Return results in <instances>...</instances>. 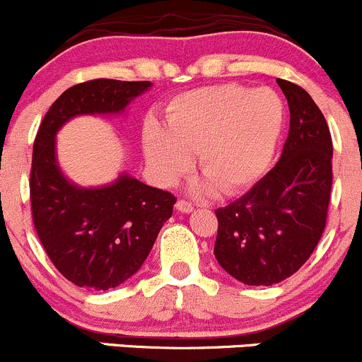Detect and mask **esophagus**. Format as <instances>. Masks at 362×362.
<instances>
[{"instance_id":"34e87169","label":"esophagus","mask_w":362,"mask_h":362,"mask_svg":"<svg viewBox=\"0 0 362 362\" xmlns=\"http://www.w3.org/2000/svg\"><path fill=\"white\" fill-rule=\"evenodd\" d=\"M176 209H177V211H180V212L188 214V212H192V211H193V205L189 204L188 200H182V198H181V200H177Z\"/></svg>"}]
</instances>
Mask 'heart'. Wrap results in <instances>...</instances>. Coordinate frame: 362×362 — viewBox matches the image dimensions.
<instances>
[{"mask_svg":"<svg viewBox=\"0 0 362 362\" xmlns=\"http://www.w3.org/2000/svg\"><path fill=\"white\" fill-rule=\"evenodd\" d=\"M285 122V107L269 88L250 91L219 84L174 96L165 129L155 120L143 127V150L158 181L173 182L197 153L198 173L221 195H235L262 176Z\"/></svg>","mask_w":362,"mask_h":362,"instance_id":"heart-1","label":"heart"}]
</instances>
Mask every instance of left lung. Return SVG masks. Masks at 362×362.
Returning a JSON list of instances; mask_svg holds the SVG:
<instances>
[{
  "label": "left lung",
  "instance_id": "8db88e82",
  "mask_svg": "<svg viewBox=\"0 0 362 362\" xmlns=\"http://www.w3.org/2000/svg\"><path fill=\"white\" fill-rule=\"evenodd\" d=\"M276 83L290 108L281 157L252 189L216 211L217 262L250 286L274 285L304 266L325 231L333 181L325 115L305 89Z\"/></svg>",
  "mask_w": 362,
  "mask_h": 362
}]
</instances>
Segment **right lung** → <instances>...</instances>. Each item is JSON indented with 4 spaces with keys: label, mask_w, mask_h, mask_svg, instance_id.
Listing matches in <instances>:
<instances>
[{
    "label": "right lung",
    "mask_w": 362,
    "mask_h": 362,
    "mask_svg": "<svg viewBox=\"0 0 362 362\" xmlns=\"http://www.w3.org/2000/svg\"><path fill=\"white\" fill-rule=\"evenodd\" d=\"M148 81L93 79L62 93L34 139L30 167L33 223L53 266L74 285L115 288L148 257L176 197L127 174L102 188H79L62 174L55 134L83 114H120Z\"/></svg>",
    "instance_id": "right-lung-1"
}]
</instances>
